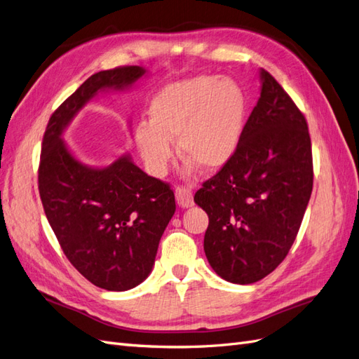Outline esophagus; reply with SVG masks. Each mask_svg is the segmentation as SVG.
<instances>
[{
    "mask_svg": "<svg viewBox=\"0 0 359 359\" xmlns=\"http://www.w3.org/2000/svg\"><path fill=\"white\" fill-rule=\"evenodd\" d=\"M176 200L180 208H191L194 206V198H192V192L189 188L177 187L176 188Z\"/></svg>",
    "mask_w": 359,
    "mask_h": 359,
    "instance_id": "1",
    "label": "esophagus"
}]
</instances>
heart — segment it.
<instances>
[{
	"label": "heart",
	"instance_id": "b5f03b06",
	"mask_svg": "<svg viewBox=\"0 0 359 359\" xmlns=\"http://www.w3.org/2000/svg\"><path fill=\"white\" fill-rule=\"evenodd\" d=\"M244 90L231 77L196 76L167 85L150 103V121L135 128V142L154 174H163L177 140L187 168L218 171L232 161L245 123Z\"/></svg>",
	"mask_w": 359,
	"mask_h": 359
}]
</instances>
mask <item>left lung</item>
I'll return each mask as SVG.
<instances>
[{
  "mask_svg": "<svg viewBox=\"0 0 359 359\" xmlns=\"http://www.w3.org/2000/svg\"><path fill=\"white\" fill-rule=\"evenodd\" d=\"M259 80L235 156L194 196L209 217L210 267L240 285L264 279L288 255L314 179L305 116L267 71L259 69Z\"/></svg>",
  "mask_w": 359,
  "mask_h": 359,
  "instance_id": "1",
  "label": "left lung"
}]
</instances>
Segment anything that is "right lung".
Listing matches in <instances>:
<instances>
[{"label":"right lung","mask_w":359,"mask_h":359,"mask_svg":"<svg viewBox=\"0 0 359 359\" xmlns=\"http://www.w3.org/2000/svg\"><path fill=\"white\" fill-rule=\"evenodd\" d=\"M145 74L142 67H121L90 76L51 115L42 141L39 194L45 215L69 262L107 291L132 290L149 278L176 210L174 192L135 165L130 154L107 167L81 162L63 132L100 92L130 89Z\"/></svg>","instance_id":"right-lung-1"}]
</instances>
